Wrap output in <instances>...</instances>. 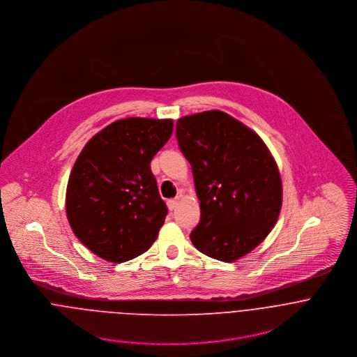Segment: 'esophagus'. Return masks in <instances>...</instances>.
<instances>
[{
	"mask_svg": "<svg viewBox=\"0 0 357 357\" xmlns=\"http://www.w3.org/2000/svg\"><path fill=\"white\" fill-rule=\"evenodd\" d=\"M177 204H178V199H177V198L167 201V207H169L170 210H174V208L177 207Z\"/></svg>",
	"mask_w": 357,
	"mask_h": 357,
	"instance_id": "1",
	"label": "esophagus"
}]
</instances>
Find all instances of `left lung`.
Returning a JSON list of instances; mask_svg holds the SVG:
<instances>
[{"label":"left lung","instance_id":"obj_1","mask_svg":"<svg viewBox=\"0 0 357 357\" xmlns=\"http://www.w3.org/2000/svg\"><path fill=\"white\" fill-rule=\"evenodd\" d=\"M176 136L201 201L191 242L224 262L250 253L275 227L282 207V180L268 147L252 129L218 109L183 116Z\"/></svg>","mask_w":357,"mask_h":357}]
</instances>
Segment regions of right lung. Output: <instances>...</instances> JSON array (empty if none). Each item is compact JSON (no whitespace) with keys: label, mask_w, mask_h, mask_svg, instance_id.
I'll use <instances>...</instances> for the list:
<instances>
[{"label":"right lung","mask_w":357,"mask_h":357,"mask_svg":"<svg viewBox=\"0 0 357 357\" xmlns=\"http://www.w3.org/2000/svg\"><path fill=\"white\" fill-rule=\"evenodd\" d=\"M172 132V119H119L77 158L66 192L67 218L81 243L102 259L125 262L155 242L167 207L150 163Z\"/></svg>","instance_id":"1"}]
</instances>
